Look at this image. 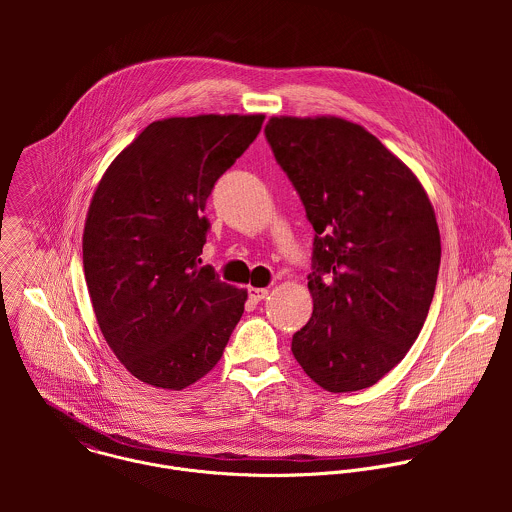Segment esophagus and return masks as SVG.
Masks as SVG:
<instances>
[{"instance_id": "obj_1", "label": "esophagus", "mask_w": 512, "mask_h": 512, "mask_svg": "<svg viewBox=\"0 0 512 512\" xmlns=\"http://www.w3.org/2000/svg\"><path fill=\"white\" fill-rule=\"evenodd\" d=\"M248 295H250V299L252 301H262L266 295H268V290L266 288H248Z\"/></svg>"}]
</instances>
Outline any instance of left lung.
<instances>
[{
  "mask_svg": "<svg viewBox=\"0 0 512 512\" xmlns=\"http://www.w3.org/2000/svg\"><path fill=\"white\" fill-rule=\"evenodd\" d=\"M274 157L313 224V313L292 339L329 392L376 384L418 339L438 282L439 228L412 169L337 116H274Z\"/></svg>",
  "mask_w": 512,
  "mask_h": 512,
  "instance_id": "1",
  "label": "left lung"
}]
</instances>
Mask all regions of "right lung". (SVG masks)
Returning a JSON list of instances; mask_svg holds the SVG:
<instances>
[{
	"label": "right lung",
	"instance_id": "right-lung-1",
	"mask_svg": "<svg viewBox=\"0 0 512 512\" xmlns=\"http://www.w3.org/2000/svg\"><path fill=\"white\" fill-rule=\"evenodd\" d=\"M264 114L165 118L118 153L88 207L82 264L100 331L138 380L183 390L222 357L248 293L199 266L207 199Z\"/></svg>",
	"mask_w": 512,
	"mask_h": 512
}]
</instances>
